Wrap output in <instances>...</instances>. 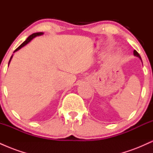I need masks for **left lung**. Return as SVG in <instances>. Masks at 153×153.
<instances>
[{
  "instance_id": "8db88e82",
  "label": "left lung",
  "mask_w": 153,
  "mask_h": 153,
  "mask_svg": "<svg viewBox=\"0 0 153 153\" xmlns=\"http://www.w3.org/2000/svg\"><path fill=\"white\" fill-rule=\"evenodd\" d=\"M134 56H137V57H138L139 58H140V59H141V60H142L141 57H140V54H139V53H138L137 52L136 50H134Z\"/></svg>"
}]
</instances>
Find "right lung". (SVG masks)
<instances>
[{"instance_id": "obj_1", "label": "right lung", "mask_w": 153, "mask_h": 153, "mask_svg": "<svg viewBox=\"0 0 153 153\" xmlns=\"http://www.w3.org/2000/svg\"><path fill=\"white\" fill-rule=\"evenodd\" d=\"M43 34H44L43 32H36V33H34V34H32L31 35H30V36H29V37L26 39V40H25V41H24V42H23V43L22 44V45H21L20 46H19V47H18V48L16 49V50L14 51V52H16V51H18L19 50H20L21 48H22L23 47L25 46L26 45H27V44L29 43V42H30L31 39H34V37H36V36H41V35H42ZM12 57H13V55H12L11 57H10V60H9V62H8V65H9V63H10V60H11Z\"/></svg>"}]
</instances>
